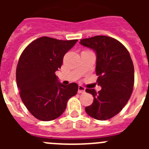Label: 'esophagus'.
<instances>
[{"mask_svg":"<svg viewBox=\"0 0 149 149\" xmlns=\"http://www.w3.org/2000/svg\"><path fill=\"white\" fill-rule=\"evenodd\" d=\"M86 92L85 90V88L84 86H81V85H79L78 86V93H84Z\"/></svg>","mask_w":149,"mask_h":149,"instance_id":"obj_1","label":"esophagus"}]
</instances>
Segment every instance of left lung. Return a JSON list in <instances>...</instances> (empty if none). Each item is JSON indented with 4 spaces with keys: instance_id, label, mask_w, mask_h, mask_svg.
Returning a JSON list of instances; mask_svg holds the SVG:
<instances>
[{
    "instance_id": "obj_1",
    "label": "left lung",
    "mask_w": 149,
    "mask_h": 149,
    "mask_svg": "<svg viewBox=\"0 0 149 149\" xmlns=\"http://www.w3.org/2000/svg\"><path fill=\"white\" fill-rule=\"evenodd\" d=\"M80 44L95 52L97 82L101 86L98 93L86 89L94 100L85 110L94 119L107 120L119 113L131 97L134 84L132 60L120 42L107 36L81 39Z\"/></svg>"
}]
</instances>
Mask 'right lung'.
<instances>
[{"mask_svg": "<svg viewBox=\"0 0 149 149\" xmlns=\"http://www.w3.org/2000/svg\"><path fill=\"white\" fill-rule=\"evenodd\" d=\"M40 37L24 50L16 68V82L21 98L27 110L41 121L58 118L67 101L78 90L76 83L63 85L55 74L63 56L77 42Z\"/></svg>", "mask_w": 149, "mask_h": 149, "instance_id": "add662e5", "label": "right lung"}]
</instances>
